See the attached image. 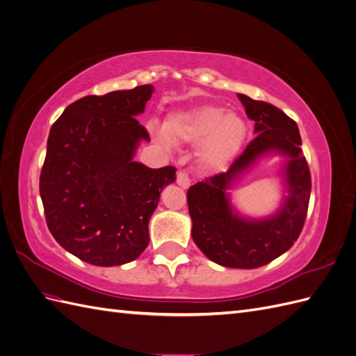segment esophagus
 <instances>
[{
  "label": "esophagus",
  "mask_w": 356,
  "mask_h": 356,
  "mask_svg": "<svg viewBox=\"0 0 356 356\" xmlns=\"http://www.w3.org/2000/svg\"><path fill=\"white\" fill-rule=\"evenodd\" d=\"M177 184L182 188H188L190 187V178L187 175V172L179 170L177 174Z\"/></svg>",
  "instance_id": "esophagus-1"
}]
</instances>
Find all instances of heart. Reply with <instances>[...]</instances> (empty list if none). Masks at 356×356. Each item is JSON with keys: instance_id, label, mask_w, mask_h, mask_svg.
<instances>
[{"instance_id": "b5f03b06", "label": "heart", "mask_w": 356, "mask_h": 356, "mask_svg": "<svg viewBox=\"0 0 356 356\" xmlns=\"http://www.w3.org/2000/svg\"><path fill=\"white\" fill-rule=\"evenodd\" d=\"M157 141L199 144L197 159L203 168L221 169L239 153L246 138V124L236 113H224L221 106L200 105L170 114L165 129L156 132Z\"/></svg>"}]
</instances>
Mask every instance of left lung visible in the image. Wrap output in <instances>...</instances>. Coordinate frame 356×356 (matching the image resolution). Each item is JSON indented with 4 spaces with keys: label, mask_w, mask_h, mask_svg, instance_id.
I'll use <instances>...</instances> for the list:
<instances>
[{
    "label": "left lung",
    "mask_w": 356,
    "mask_h": 356,
    "mask_svg": "<svg viewBox=\"0 0 356 356\" xmlns=\"http://www.w3.org/2000/svg\"><path fill=\"white\" fill-rule=\"evenodd\" d=\"M257 135L227 172L191 186L187 193L191 238L209 260L224 267L255 268L286 252L303 229L310 199V172L301 154L297 123L275 105L238 93ZM268 154L286 157L282 207L266 219L243 218L227 191L256 161Z\"/></svg>",
    "instance_id": "left-lung-1"
}]
</instances>
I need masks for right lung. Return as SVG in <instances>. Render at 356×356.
I'll return each instance as SVG.
<instances>
[{
    "label": "right lung",
    "instance_id": "obj_1",
    "mask_svg": "<svg viewBox=\"0 0 356 356\" xmlns=\"http://www.w3.org/2000/svg\"><path fill=\"white\" fill-rule=\"evenodd\" d=\"M154 88L84 96L53 123L40 175L46 221L56 242L102 267L134 261L149 242L148 222L174 166L152 169L134 157L149 141L136 120Z\"/></svg>",
    "mask_w": 356,
    "mask_h": 356
}]
</instances>
